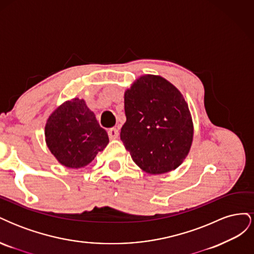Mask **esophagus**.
<instances>
[{"label":"esophagus","instance_id":"esophagus-1","mask_svg":"<svg viewBox=\"0 0 254 254\" xmlns=\"http://www.w3.org/2000/svg\"><path fill=\"white\" fill-rule=\"evenodd\" d=\"M108 134H109V137L111 140H115V139H118V137H119L120 132H119V130L117 128H111V129H109Z\"/></svg>","mask_w":254,"mask_h":254}]
</instances>
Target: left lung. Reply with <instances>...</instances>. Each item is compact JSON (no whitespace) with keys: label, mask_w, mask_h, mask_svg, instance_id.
<instances>
[{"label":"left lung","mask_w":254,"mask_h":254,"mask_svg":"<svg viewBox=\"0 0 254 254\" xmlns=\"http://www.w3.org/2000/svg\"><path fill=\"white\" fill-rule=\"evenodd\" d=\"M124 98L126 122L121 140L133 162L150 175L176 170L187 158L194 134L180 91L161 76L144 75Z\"/></svg>","instance_id":"8db88e82"}]
</instances>
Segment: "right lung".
Wrapping results in <instances>:
<instances>
[{"label": "right lung", "instance_id": "add662e5", "mask_svg": "<svg viewBox=\"0 0 254 254\" xmlns=\"http://www.w3.org/2000/svg\"><path fill=\"white\" fill-rule=\"evenodd\" d=\"M44 134L51 152L68 168L88 165L109 143L95 114L79 98L64 102L50 115Z\"/></svg>", "mask_w": 254, "mask_h": 254}]
</instances>
